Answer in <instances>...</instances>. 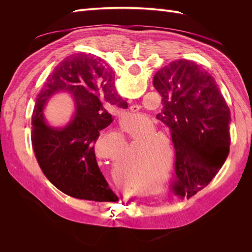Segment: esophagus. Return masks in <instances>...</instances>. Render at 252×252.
Wrapping results in <instances>:
<instances>
[{
  "label": "esophagus",
  "instance_id": "obj_1",
  "mask_svg": "<svg viewBox=\"0 0 252 252\" xmlns=\"http://www.w3.org/2000/svg\"><path fill=\"white\" fill-rule=\"evenodd\" d=\"M130 110L132 111V112H136V111H138L139 110V106H131V107H130Z\"/></svg>",
  "mask_w": 252,
  "mask_h": 252
}]
</instances>
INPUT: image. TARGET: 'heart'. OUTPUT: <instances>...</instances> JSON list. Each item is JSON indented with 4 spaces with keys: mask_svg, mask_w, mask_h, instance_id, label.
Returning <instances> with one entry per match:
<instances>
[{
    "mask_svg": "<svg viewBox=\"0 0 252 252\" xmlns=\"http://www.w3.org/2000/svg\"><path fill=\"white\" fill-rule=\"evenodd\" d=\"M145 130L152 133H148L139 139L138 144L134 145L132 149L131 157L143 169L152 170L155 163L162 155V145L154 141L159 139H164L166 141L167 138L162 133L156 132L157 129L152 124L145 128ZM122 145H123L122 140L117 136H107V138L98 141L96 150L101 157L110 158L113 163H118L121 161L122 155H123Z\"/></svg>",
    "mask_w": 252,
    "mask_h": 252,
    "instance_id": "heart-1",
    "label": "heart"
}]
</instances>
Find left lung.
I'll list each match as a JSON object with an SVG mask.
<instances>
[{
  "label": "left lung",
  "mask_w": 252,
  "mask_h": 252,
  "mask_svg": "<svg viewBox=\"0 0 252 252\" xmlns=\"http://www.w3.org/2000/svg\"><path fill=\"white\" fill-rule=\"evenodd\" d=\"M154 86L162 96L157 119L170 129L175 150L171 190L187 199L220 169L229 154L230 110L215 79L189 60L161 68Z\"/></svg>",
  "instance_id": "left-lung-1"
}]
</instances>
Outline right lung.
Here are the masks:
<instances>
[{"label": "right lung", "mask_w": 252, "mask_h": 252, "mask_svg": "<svg viewBox=\"0 0 252 252\" xmlns=\"http://www.w3.org/2000/svg\"><path fill=\"white\" fill-rule=\"evenodd\" d=\"M114 90L113 74L100 58L75 53L56 66L37 94L32 113L34 155L45 177L67 195L95 202L119 201L94 151L100 131L112 123V108L128 107ZM60 91L72 95L75 113L64 127H55L44 120L43 108Z\"/></svg>", "instance_id": "right-lung-1"}]
</instances>
